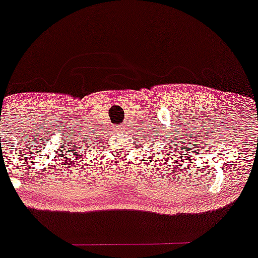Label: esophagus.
<instances>
[{"label":"esophagus","mask_w":258,"mask_h":258,"mask_svg":"<svg viewBox=\"0 0 258 258\" xmlns=\"http://www.w3.org/2000/svg\"><path fill=\"white\" fill-rule=\"evenodd\" d=\"M116 131L119 132V133H123V132L126 131V126H125V125H122V126H119V127H117V128H116Z\"/></svg>","instance_id":"esophagus-1"}]
</instances>
